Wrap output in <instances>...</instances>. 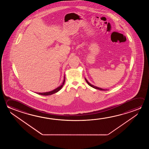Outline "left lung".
I'll use <instances>...</instances> for the list:
<instances>
[{
  "label": "left lung",
  "mask_w": 149,
  "mask_h": 149,
  "mask_svg": "<svg viewBox=\"0 0 149 149\" xmlns=\"http://www.w3.org/2000/svg\"><path fill=\"white\" fill-rule=\"evenodd\" d=\"M85 80L86 81V82H87V83L88 84V85H89L90 86H91V87H93V88H95V89H98V90H105L104 89H102V88H99V87H95V86L93 85H91V84H90V83H89L88 82V81L85 78Z\"/></svg>",
  "instance_id": "obj_1"
}]
</instances>
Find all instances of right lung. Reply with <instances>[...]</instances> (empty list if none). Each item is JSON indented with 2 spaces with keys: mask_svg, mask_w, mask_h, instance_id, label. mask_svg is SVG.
I'll return each mask as SVG.
<instances>
[{
  "mask_svg": "<svg viewBox=\"0 0 149 149\" xmlns=\"http://www.w3.org/2000/svg\"><path fill=\"white\" fill-rule=\"evenodd\" d=\"M65 76H64L63 82L62 83V84L60 86L58 87V88H56V89H55L54 90L51 91H49V92H47V93H38L39 95H52V94H54V93H57V92H58V91H59V90H60L61 88H62V87L63 86L64 83H65Z\"/></svg>",
  "mask_w": 149,
  "mask_h": 149,
  "instance_id": "add662e5",
  "label": "right lung"
}]
</instances>
